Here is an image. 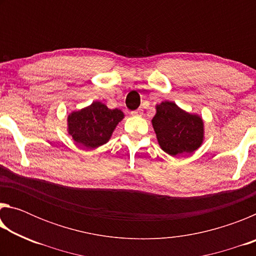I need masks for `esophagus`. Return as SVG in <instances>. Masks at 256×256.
<instances>
[{"mask_svg":"<svg viewBox=\"0 0 256 256\" xmlns=\"http://www.w3.org/2000/svg\"><path fill=\"white\" fill-rule=\"evenodd\" d=\"M142 114H144V110H142L141 108H138V110H133V112H131V115H132V116H141Z\"/></svg>","mask_w":256,"mask_h":256,"instance_id":"34e87169","label":"esophagus"}]
</instances>
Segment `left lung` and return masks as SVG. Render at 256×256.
I'll return each instance as SVG.
<instances>
[{
  "instance_id": "8db88e82",
  "label": "left lung",
  "mask_w": 256,
  "mask_h": 256,
  "mask_svg": "<svg viewBox=\"0 0 256 256\" xmlns=\"http://www.w3.org/2000/svg\"><path fill=\"white\" fill-rule=\"evenodd\" d=\"M151 123L160 148L172 157L193 154L204 141L201 116L182 110L174 102L157 104Z\"/></svg>"
}]
</instances>
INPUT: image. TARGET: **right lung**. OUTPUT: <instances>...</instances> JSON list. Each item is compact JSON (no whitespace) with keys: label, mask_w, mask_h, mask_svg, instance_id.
<instances>
[{"label":"right lung","mask_w":256,"mask_h":256,"mask_svg":"<svg viewBox=\"0 0 256 256\" xmlns=\"http://www.w3.org/2000/svg\"><path fill=\"white\" fill-rule=\"evenodd\" d=\"M124 118V112L110 110L102 102L71 112L68 115V133L76 144L86 149H96L110 140L112 132Z\"/></svg>","instance_id":"right-lung-1"}]
</instances>
